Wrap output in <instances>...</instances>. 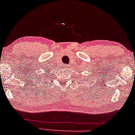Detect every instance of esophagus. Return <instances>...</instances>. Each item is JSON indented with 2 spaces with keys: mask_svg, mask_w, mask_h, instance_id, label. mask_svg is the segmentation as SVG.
<instances>
[{
  "mask_svg": "<svg viewBox=\"0 0 135 135\" xmlns=\"http://www.w3.org/2000/svg\"><path fill=\"white\" fill-rule=\"evenodd\" d=\"M68 67H69V66H68L67 65H65L63 66V68H64L65 69H67Z\"/></svg>",
  "mask_w": 135,
  "mask_h": 135,
  "instance_id": "obj_1",
  "label": "esophagus"
}]
</instances>
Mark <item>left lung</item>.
Masks as SVG:
<instances>
[{"label":"left lung","instance_id":"1","mask_svg":"<svg viewBox=\"0 0 135 135\" xmlns=\"http://www.w3.org/2000/svg\"><path fill=\"white\" fill-rule=\"evenodd\" d=\"M88 80H89V79H88Z\"/></svg>","mask_w":135,"mask_h":135}]
</instances>
